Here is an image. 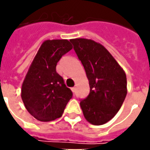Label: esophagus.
I'll return each instance as SVG.
<instances>
[{"mask_svg": "<svg viewBox=\"0 0 150 150\" xmlns=\"http://www.w3.org/2000/svg\"><path fill=\"white\" fill-rule=\"evenodd\" d=\"M71 90H72V91H73V92H75V90H76V87H72V88H71Z\"/></svg>", "mask_w": 150, "mask_h": 150, "instance_id": "34e87169", "label": "esophagus"}]
</instances>
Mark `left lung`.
<instances>
[{
	"instance_id": "1",
	"label": "left lung",
	"mask_w": 150,
	"mask_h": 150,
	"mask_svg": "<svg viewBox=\"0 0 150 150\" xmlns=\"http://www.w3.org/2000/svg\"><path fill=\"white\" fill-rule=\"evenodd\" d=\"M74 50L84 67L90 93L80 102L85 119L101 125L112 119L127 94V80L123 68L100 43L88 39H73Z\"/></svg>"
}]
</instances>
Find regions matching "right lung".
I'll list each match as a JSON object with an SVG mask.
<instances>
[{"label": "right lung", "instance_id": "1", "mask_svg": "<svg viewBox=\"0 0 150 150\" xmlns=\"http://www.w3.org/2000/svg\"><path fill=\"white\" fill-rule=\"evenodd\" d=\"M73 49L68 40H48L41 45L26 73L21 87V98L26 110L40 121L61 117L72 91L56 72L62 56Z\"/></svg>", "mask_w": 150, "mask_h": 150}]
</instances>
